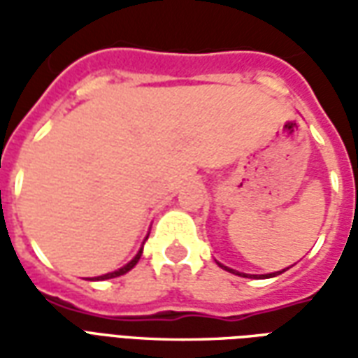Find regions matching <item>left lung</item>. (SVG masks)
Returning a JSON list of instances; mask_svg holds the SVG:
<instances>
[{"label": "left lung", "mask_w": 358, "mask_h": 358, "mask_svg": "<svg viewBox=\"0 0 358 358\" xmlns=\"http://www.w3.org/2000/svg\"><path fill=\"white\" fill-rule=\"evenodd\" d=\"M220 266H222V264H220ZM224 268H226V266H224ZM226 270H230V272H234L232 268H226ZM234 274H238V276H248V274H241V272H234ZM274 274H276V272H274ZM249 278H251V276H249ZM259 278H261V276H259Z\"/></svg>", "instance_id": "obj_1"}]
</instances>
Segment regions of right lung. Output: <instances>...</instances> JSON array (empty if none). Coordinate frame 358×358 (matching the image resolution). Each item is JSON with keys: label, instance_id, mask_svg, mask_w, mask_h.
Returning <instances> with one entry per match:
<instances>
[{"label": "right lung", "instance_id": "obj_1", "mask_svg": "<svg viewBox=\"0 0 358 358\" xmlns=\"http://www.w3.org/2000/svg\"><path fill=\"white\" fill-rule=\"evenodd\" d=\"M140 257H141V251H140V253H138V255L134 257L132 261H130V263L126 264V266H122V268L115 270V272H109V274H105V276H99V280H109V278H117V276H120V274H124V272H128V270L134 268V266H136V263L140 261Z\"/></svg>", "mask_w": 358, "mask_h": 358}]
</instances>
